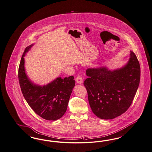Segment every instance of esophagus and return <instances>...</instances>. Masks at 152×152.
<instances>
[{"mask_svg": "<svg viewBox=\"0 0 152 152\" xmlns=\"http://www.w3.org/2000/svg\"><path fill=\"white\" fill-rule=\"evenodd\" d=\"M76 81L78 84H82L83 83V78L81 76H78L76 78Z\"/></svg>", "mask_w": 152, "mask_h": 152, "instance_id": "obj_1", "label": "esophagus"}]
</instances>
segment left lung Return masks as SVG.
<instances>
[{
  "instance_id": "1",
  "label": "left lung",
  "mask_w": 152,
  "mask_h": 152,
  "mask_svg": "<svg viewBox=\"0 0 152 152\" xmlns=\"http://www.w3.org/2000/svg\"><path fill=\"white\" fill-rule=\"evenodd\" d=\"M84 82L93 113L102 119H111L124 113L132 103L140 83V66L131 51L127 65L110 71L105 67L89 68Z\"/></svg>"
}]
</instances>
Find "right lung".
I'll list each match as a JSON object with an SVG mask.
<instances>
[{"label": "right lung", "instance_id": "1", "mask_svg": "<svg viewBox=\"0 0 152 152\" xmlns=\"http://www.w3.org/2000/svg\"><path fill=\"white\" fill-rule=\"evenodd\" d=\"M33 45L26 48L18 67L19 84L22 93L31 108L43 119L56 121L66 112L75 81L73 76L58 77L43 86L33 84L25 72L24 58Z\"/></svg>", "mask_w": 152, "mask_h": 152}]
</instances>
